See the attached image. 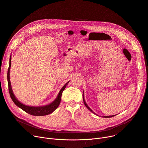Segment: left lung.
<instances>
[{
	"mask_svg": "<svg viewBox=\"0 0 148 148\" xmlns=\"http://www.w3.org/2000/svg\"><path fill=\"white\" fill-rule=\"evenodd\" d=\"M83 102H84V105L85 106H86V107L88 108V109L90 111V112H92V113H95L94 112H93L91 109H90V108L89 107V106L86 104V102H85V101H84V95H83ZM115 115H112V116H103V117L104 118H112V117H113V116H114Z\"/></svg>",
	"mask_w": 148,
	"mask_h": 148,
	"instance_id": "left-lung-1",
	"label": "left lung"
}]
</instances>
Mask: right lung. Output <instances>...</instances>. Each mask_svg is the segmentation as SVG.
I'll use <instances>...</instances> for the list:
<instances>
[{"label":"right lung","mask_w":148,"mask_h":148,"mask_svg":"<svg viewBox=\"0 0 148 148\" xmlns=\"http://www.w3.org/2000/svg\"><path fill=\"white\" fill-rule=\"evenodd\" d=\"M11 65V56H10V65H9L8 69L7 79H8V90H9V92H10V95L12 100V101L14 103V104L15 105L18 106V107H20V108H21L23 110H24L26 113H27L31 115H33V116L47 115V114L51 113L53 111H54L56 109L60 104L62 92H63L64 90L65 89L66 85L69 82H67L63 86V88L61 89L56 99L54 100L53 102H52L51 104L45 106H41V107L27 106L23 104L20 101H18L17 99L15 98V97L14 96V95L13 94L11 86V82H10V71Z\"/></svg>","instance_id":"add662e5"}]
</instances>
